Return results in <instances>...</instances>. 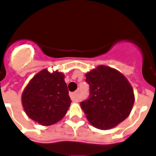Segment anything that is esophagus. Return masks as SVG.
I'll return each instance as SVG.
<instances>
[{
	"mask_svg": "<svg viewBox=\"0 0 156 156\" xmlns=\"http://www.w3.org/2000/svg\"><path fill=\"white\" fill-rule=\"evenodd\" d=\"M78 94H79V91L76 90V91L73 92V93H70V97L71 99V101L74 102L78 101Z\"/></svg>",
	"mask_w": 156,
	"mask_h": 156,
	"instance_id": "1",
	"label": "esophagus"
}]
</instances>
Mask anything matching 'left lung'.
Here are the masks:
<instances>
[{
    "label": "left lung",
    "mask_w": 156,
    "mask_h": 156,
    "mask_svg": "<svg viewBox=\"0 0 156 156\" xmlns=\"http://www.w3.org/2000/svg\"><path fill=\"white\" fill-rule=\"evenodd\" d=\"M86 77L90 85V96L80 102V107L92 126L100 129H109L129 116L135 95L123 74L101 65L87 72Z\"/></svg>",
    "instance_id": "1"
}]
</instances>
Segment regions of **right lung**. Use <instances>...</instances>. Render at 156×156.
Masks as SVG:
<instances>
[{
  "mask_svg": "<svg viewBox=\"0 0 156 156\" xmlns=\"http://www.w3.org/2000/svg\"><path fill=\"white\" fill-rule=\"evenodd\" d=\"M65 76L57 70H41L27 84L21 103L27 116L41 126L61 120L70 107V101Z\"/></svg>",
  "mask_w": 156,
  "mask_h": 156,
  "instance_id": "add662e5",
  "label": "right lung"
}]
</instances>
